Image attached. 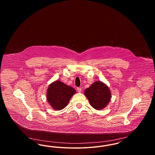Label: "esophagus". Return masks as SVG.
I'll return each instance as SVG.
<instances>
[{
  "mask_svg": "<svg viewBox=\"0 0 155 155\" xmlns=\"http://www.w3.org/2000/svg\"><path fill=\"white\" fill-rule=\"evenodd\" d=\"M77 91L78 92H81L82 91V88H77Z\"/></svg>",
  "mask_w": 155,
  "mask_h": 155,
  "instance_id": "esophagus-1",
  "label": "esophagus"
}]
</instances>
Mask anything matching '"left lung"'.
<instances>
[{
	"label": "left lung",
	"instance_id": "left-lung-1",
	"mask_svg": "<svg viewBox=\"0 0 155 155\" xmlns=\"http://www.w3.org/2000/svg\"><path fill=\"white\" fill-rule=\"evenodd\" d=\"M84 94L91 106L96 110L103 109L110 101V89L101 81L94 82L85 90Z\"/></svg>",
	"mask_w": 155,
	"mask_h": 155
}]
</instances>
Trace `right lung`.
<instances>
[{
	"label": "right lung",
	"instance_id": "add662e5",
	"mask_svg": "<svg viewBox=\"0 0 155 155\" xmlns=\"http://www.w3.org/2000/svg\"><path fill=\"white\" fill-rule=\"evenodd\" d=\"M75 92V89L57 80L49 85L47 90L46 98L53 109L60 110L66 107Z\"/></svg>",
	"mask_w": 155,
	"mask_h": 155
}]
</instances>
